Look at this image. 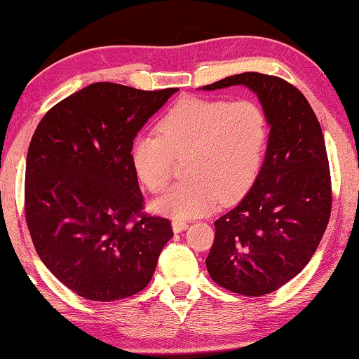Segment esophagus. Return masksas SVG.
Returning <instances> with one entry per match:
<instances>
[{"label":"esophagus","instance_id":"1","mask_svg":"<svg viewBox=\"0 0 359 359\" xmlns=\"http://www.w3.org/2000/svg\"><path fill=\"white\" fill-rule=\"evenodd\" d=\"M171 227H173L175 233H180V232H183V230L188 229V222H183V220H173Z\"/></svg>","mask_w":359,"mask_h":359}]
</instances>
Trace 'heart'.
Instances as JSON below:
<instances>
[{
    "label": "heart",
    "instance_id": "heart-1",
    "mask_svg": "<svg viewBox=\"0 0 359 359\" xmlns=\"http://www.w3.org/2000/svg\"><path fill=\"white\" fill-rule=\"evenodd\" d=\"M268 121L253 101L184 97L166 112L158 137H140L130 151L137 178L151 193L168 186L175 158L189 178L154 201L155 212L184 220L204 215L220 201L237 203L253 188L268 144Z\"/></svg>",
    "mask_w": 359,
    "mask_h": 359
}]
</instances>
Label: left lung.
Wrapping results in <instances>:
<instances>
[{
  "label": "left lung",
  "mask_w": 359,
  "mask_h": 359,
  "mask_svg": "<svg viewBox=\"0 0 359 359\" xmlns=\"http://www.w3.org/2000/svg\"><path fill=\"white\" fill-rule=\"evenodd\" d=\"M247 86L262 102L268 147L253 188L215 220L205 266L219 286L264 296L311 262L332 209L330 168L316 112L301 91L278 76L245 72L203 86Z\"/></svg>",
  "instance_id": "left-lung-1"
}]
</instances>
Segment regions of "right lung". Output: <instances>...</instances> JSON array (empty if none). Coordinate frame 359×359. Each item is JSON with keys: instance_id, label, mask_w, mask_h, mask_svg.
Returning <instances> with one entry per match:
<instances>
[{"instance_id": "right-lung-1", "label": "right lung", "mask_w": 359, "mask_h": 359, "mask_svg": "<svg viewBox=\"0 0 359 359\" xmlns=\"http://www.w3.org/2000/svg\"><path fill=\"white\" fill-rule=\"evenodd\" d=\"M176 88L93 83L53 106L26 161V222L42 263L78 296L112 302L154 276L168 219L141 215L134 139Z\"/></svg>"}]
</instances>
